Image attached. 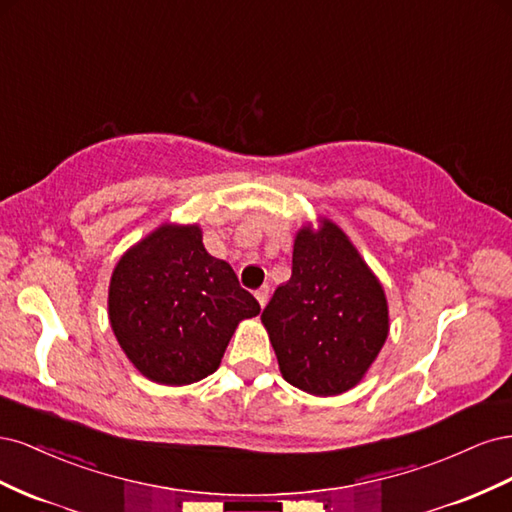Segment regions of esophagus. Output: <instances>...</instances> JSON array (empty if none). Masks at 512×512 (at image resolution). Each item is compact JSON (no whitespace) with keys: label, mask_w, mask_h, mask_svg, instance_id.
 <instances>
[{"label":"esophagus","mask_w":512,"mask_h":512,"mask_svg":"<svg viewBox=\"0 0 512 512\" xmlns=\"http://www.w3.org/2000/svg\"><path fill=\"white\" fill-rule=\"evenodd\" d=\"M254 294H256V301L260 303V307H265L267 301H269V288L262 286V288H258Z\"/></svg>","instance_id":"esophagus-1"}]
</instances>
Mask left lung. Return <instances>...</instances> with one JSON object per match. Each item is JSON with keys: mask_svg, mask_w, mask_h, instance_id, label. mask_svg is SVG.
<instances>
[{"mask_svg": "<svg viewBox=\"0 0 512 512\" xmlns=\"http://www.w3.org/2000/svg\"><path fill=\"white\" fill-rule=\"evenodd\" d=\"M282 378L316 395L359 384L389 337V303L365 258L329 218L303 224L292 245V275L260 316Z\"/></svg>", "mask_w": 512, "mask_h": 512, "instance_id": "8db88e82", "label": "left lung"}]
</instances>
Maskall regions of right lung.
<instances>
[{"label":"right lung","mask_w":512,"mask_h":512,"mask_svg":"<svg viewBox=\"0 0 512 512\" xmlns=\"http://www.w3.org/2000/svg\"><path fill=\"white\" fill-rule=\"evenodd\" d=\"M258 314L228 262L205 250L198 224H160L123 252L108 284V322L121 350L164 386L213 374L239 322Z\"/></svg>","instance_id":"obj_1"}]
</instances>
